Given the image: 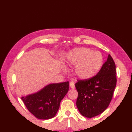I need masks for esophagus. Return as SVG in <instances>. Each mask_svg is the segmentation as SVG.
I'll return each instance as SVG.
<instances>
[{"label":"esophagus","mask_w":132,"mask_h":132,"mask_svg":"<svg viewBox=\"0 0 132 132\" xmlns=\"http://www.w3.org/2000/svg\"><path fill=\"white\" fill-rule=\"evenodd\" d=\"M70 87L73 89L75 88V85H74V82L73 81H71L70 82Z\"/></svg>","instance_id":"esophagus-1"}]
</instances>
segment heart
Returning <instances> with one entry per match:
<instances>
[{
	"instance_id": "heart-1",
	"label": "heart",
	"mask_w": 132,
	"mask_h": 132,
	"mask_svg": "<svg viewBox=\"0 0 132 132\" xmlns=\"http://www.w3.org/2000/svg\"><path fill=\"white\" fill-rule=\"evenodd\" d=\"M66 63L75 66L74 73L78 78L87 79L100 71L104 64V57L99 51L86 47H77L67 54Z\"/></svg>"
}]
</instances>
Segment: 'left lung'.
<instances>
[{"label": "left lung", "mask_w": 132, "mask_h": 132, "mask_svg": "<svg viewBox=\"0 0 132 132\" xmlns=\"http://www.w3.org/2000/svg\"><path fill=\"white\" fill-rule=\"evenodd\" d=\"M116 83V64L109 54L96 76L78 80L75 85L78 93L76 105L80 113L92 118L104 112L112 101Z\"/></svg>", "instance_id": "obj_1"}]
</instances>
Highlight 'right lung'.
<instances>
[{
	"label": "right lung",
	"instance_id": "right-lung-1",
	"mask_svg": "<svg viewBox=\"0 0 132 132\" xmlns=\"http://www.w3.org/2000/svg\"><path fill=\"white\" fill-rule=\"evenodd\" d=\"M68 81L50 84L37 93L22 97V100L28 111L36 118L48 120L57 113L61 100L68 92Z\"/></svg>",
	"mask_w": 132,
	"mask_h": 132
}]
</instances>
